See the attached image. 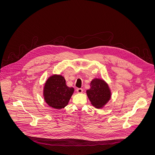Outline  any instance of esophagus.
Instances as JSON below:
<instances>
[{"label": "esophagus", "mask_w": 155, "mask_h": 155, "mask_svg": "<svg viewBox=\"0 0 155 155\" xmlns=\"http://www.w3.org/2000/svg\"><path fill=\"white\" fill-rule=\"evenodd\" d=\"M77 92L79 94H81L83 92V89L82 88H78L77 89Z\"/></svg>", "instance_id": "34e87169"}]
</instances>
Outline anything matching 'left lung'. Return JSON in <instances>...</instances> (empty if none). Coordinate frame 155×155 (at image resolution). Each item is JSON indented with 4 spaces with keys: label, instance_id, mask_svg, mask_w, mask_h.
Segmentation results:
<instances>
[{
    "label": "left lung",
    "instance_id": "obj_1",
    "mask_svg": "<svg viewBox=\"0 0 155 155\" xmlns=\"http://www.w3.org/2000/svg\"><path fill=\"white\" fill-rule=\"evenodd\" d=\"M91 88L87 94L93 106L96 109L103 107L111 98V91L108 84L103 80L94 78L90 83Z\"/></svg>",
    "mask_w": 155,
    "mask_h": 155
}]
</instances>
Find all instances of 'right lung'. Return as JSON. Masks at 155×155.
Returning <instances> with one entry per match:
<instances>
[{"label": "right lung", "instance_id": "add662e5", "mask_svg": "<svg viewBox=\"0 0 155 155\" xmlns=\"http://www.w3.org/2000/svg\"><path fill=\"white\" fill-rule=\"evenodd\" d=\"M74 88L68 87L61 75L54 74L45 83L43 95L45 102L56 109L65 107L74 93Z\"/></svg>", "mask_w": 155, "mask_h": 155}]
</instances>
